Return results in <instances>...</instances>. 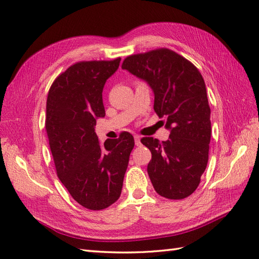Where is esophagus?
Returning a JSON list of instances; mask_svg holds the SVG:
<instances>
[{
	"label": "esophagus",
	"mask_w": 259,
	"mask_h": 259,
	"mask_svg": "<svg viewBox=\"0 0 259 259\" xmlns=\"http://www.w3.org/2000/svg\"><path fill=\"white\" fill-rule=\"evenodd\" d=\"M141 137L140 136H135V142H136V146H140L141 145Z\"/></svg>",
	"instance_id": "34e87169"
}]
</instances>
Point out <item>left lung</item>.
<instances>
[{"label": "left lung", "mask_w": 259, "mask_h": 259, "mask_svg": "<svg viewBox=\"0 0 259 259\" xmlns=\"http://www.w3.org/2000/svg\"><path fill=\"white\" fill-rule=\"evenodd\" d=\"M122 69L149 83L155 112L166 119L170 130L167 141L141 139L151 151L147 170L153 188L168 199H184L199 186L208 162L211 123L202 75L186 58L166 48L126 57Z\"/></svg>", "instance_id": "8db88e82"}]
</instances>
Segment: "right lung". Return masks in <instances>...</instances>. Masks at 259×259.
<instances>
[{"instance_id": "1", "label": "right lung", "mask_w": 259, "mask_h": 259, "mask_svg": "<svg viewBox=\"0 0 259 259\" xmlns=\"http://www.w3.org/2000/svg\"><path fill=\"white\" fill-rule=\"evenodd\" d=\"M121 58L81 61L57 76L47 99L46 130L57 175L73 199L90 210L108 208L119 199L133 135L99 141L97 118L104 117L102 90Z\"/></svg>"}]
</instances>
